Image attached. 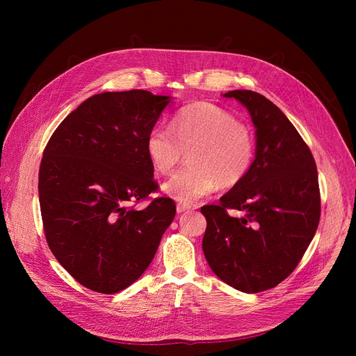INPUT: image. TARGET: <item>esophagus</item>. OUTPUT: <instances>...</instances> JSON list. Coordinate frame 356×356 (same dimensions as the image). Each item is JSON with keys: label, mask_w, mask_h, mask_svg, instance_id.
Instances as JSON below:
<instances>
[{"label": "esophagus", "mask_w": 356, "mask_h": 356, "mask_svg": "<svg viewBox=\"0 0 356 356\" xmlns=\"http://www.w3.org/2000/svg\"><path fill=\"white\" fill-rule=\"evenodd\" d=\"M190 204H182V203H178L177 204V212L178 213H182V212H187V211H190Z\"/></svg>", "instance_id": "34e87169"}]
</instances>
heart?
<instances>
[{
	"label": "heart",
	"mask_w": 356,
	"mask_h": 356,
	"mask_svg": "<svg viewBox=\"0 0 356 356\" xmlns=\"http://www.w3.org/2000/svg\"><path fill=\"white\" fill-rule=\"evenodd\" d=\"M147 154L156 172L169 175L190 152L191 166L166 184L168 195L193 203L211 195L220 184L232 188L250 174L255 159V138L232 113L212 102L181 108L170 126H154L147 136Z\"/></svg>",
	"instance_id": "b5f03b06"
}]
</instances>
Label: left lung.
<instances>
[{
	"mask_svg": "<svg viewBox=\"0 0 356 356\" xmlns=\"http://www.w3.org/2000/svg\"><path fill=\"white\" fill-rule=\"evenodd\" d=\"M255 126L250 174L200 211L207 218L203 254L221 281L261 293L286 279L303 258L321 218L318 170L310 148L277 106L252 90H232ZM230 209L243 210L241 219Z\"/></svg>",
	"mask_w": 356,
	"mask_h": 356,
	"instance_id": "8db88e82",
	"label": "left lung"
}]
</instances>
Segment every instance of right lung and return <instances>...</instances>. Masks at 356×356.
Masks as SVG:
<instances>
[{
  "instance_id": "obj_1",
  "label": "right lung",
  "mask_w": 356,
  "mask_h": 356,
  "mask_svg": "<svg viewBox=\"0 0 356 356\" xmlns=\"http://www.w3.org/2000/svg\"><path fill=\"white\" fill-rule=\"evenodd\" d=\"M169 96L104 92L68 114L42 153L38 196L50 251L83 286L114 294L141 276L174 221L170 197L127 207L159 191L147 136Z\"/></svg>"
}]
</instances>
